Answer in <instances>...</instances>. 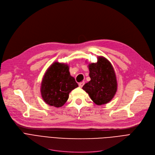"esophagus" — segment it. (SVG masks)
Instances as JSON below:
<instances>
[{"instance_id": "34e87169", "label": "esophagus", "mask_w": 155, "mask_h": 155, "mask_svg": "<svg viewBox=\"0 0 155 155\" xmlns=\"http://www.w3.org/2000/svg\"><path fill=\"white\" fill-rule=\"evenodd\" d=\"M84 84H85V82H80V83L78 84V85H79V87H82L84 86Z\"/></svg>"}]
</instances>
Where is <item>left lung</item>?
<instances>
[{"label": "left lung", "mask_w": 155, "mask_h": 155, "mask_svg": "<svg viewBox=\"0 0 155 155\" xmlns=\"http://www.w3.org/2000/svg\"><path fill=\"white\" fill-rule=\"evenodd\" d=\"M91 80L82 88L98 105L109 102L115 95L117 84L116 73L110 62L103 56L97 58V63L88 64Z\"/></svg>", "instance_id": "1"}]
</instances>
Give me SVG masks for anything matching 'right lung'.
<instances>
[{
    "instance_id": "1",
    "label": "right lung",
    "mask_w": 155,
    "mask_h": 155,
    "mask_svg": "<svg viewBox=\"0 0 155 155\" xmlns=\"http://www.w3.org/2000/svg\"><path fill=\"white\" fill-rule=\"evenodd\" d=\"M78 87L75 78L70 75L68 65L55 61L45 73L41 94L47 104L60 107L67 101L70 92Z\"/></svg>"
}]
</instances>
